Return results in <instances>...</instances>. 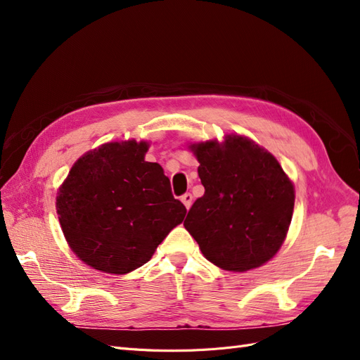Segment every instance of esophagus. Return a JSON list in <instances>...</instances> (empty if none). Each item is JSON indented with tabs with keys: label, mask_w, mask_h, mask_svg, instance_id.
I'll use <instances>...</instances> for the list:
<instances>
[{
	"label": "esophagus",
	"mask_w": 360,
	"mask_h": 360,
	"mask_svg": "<svg viewBox=\"0 0 360 360\" xmlns=\"http://www.w3.org/2000/svg\"><path fill=\"white\" fill-rule=\"evenodd\" d=\"M192 201H193V197H192V193H189V192H186L184 195H181V202L186 205V209H189V207L192 205Z\"/></svg>",
	"instance_id": "1"
}]
</instances>
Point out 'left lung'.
<instances>
[{
	"label": "left lung",
	"mask_w": 360,
	"mask_h": 360,
	"mask_svg": "<svg viewBox=\"0 0 360 360\" xmlns=\"http://www.w3.org/2000/svg\"><path fill=\"white\" fill-rule=\"evenodd\" d=\"M192 150L205 192L192 204L184 228L217 267L246 271L264 264L285 240L292 216L294 188L284 169L238 135Z\"/></svg>",
	"instance_id": "left-lung-1"
}]
</instances>
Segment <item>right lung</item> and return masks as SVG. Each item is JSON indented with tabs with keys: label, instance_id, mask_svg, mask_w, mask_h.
Returning a JSON list of instances; mask_svg holds the SVG:
<instances>
[{
	"label": "right lung",
	"instance_id": "1",
	"mask_svg": "<svg viewBox=\"0 0 360 360\" xmlns=\"http://www.w3.org/2000/svg\"><path fill=\"white\" fill-rule=\"evenodd\" d=\"M147 143H110L72 167L57 197L64 237L85 264L129 274L151 258L186 207L174 198L159 163L146 162Z\"/></svg>",
	"mask_w": 360,
	"mask_h": 360
}]
</instances>
